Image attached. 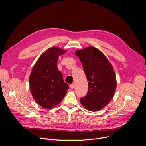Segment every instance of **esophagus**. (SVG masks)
Returning <instances> with one entry per match:
<instances>
[{
    "mask_svg": "<svg viewBox=\"0 0 146 146\" xmlns=\"http://www.w3.org/2000/svg\"><path fill=\"white\" fill-rule=\"evenodd\" d=\"M74 86H75L74 83H72V84H70V88H71V89H74Z\"/></svg>",
    "mask_w": 146,
    "mask_h": 146,
    "instance_id": "obj_1",
    "label": "esophagus"
}]
</instances>
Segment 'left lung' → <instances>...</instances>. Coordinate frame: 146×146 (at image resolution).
I'll use <instances>...</instances> for the list:
<instances>
[{
    "label": "left lung",
    "mask_w": 146,
    "mask_h": 146,
    "mask_svg": "<svg viewBox=\"0 0 146 146\" xmlns=\"http://www.w3.org/2000/svg\"><path fill=\"white\" fill-rule=\"evenodd\" d=\"M75 54L81 61L88 81L87 94L80 99V103L89 111H98L108 105L115 92L117 81L113 67L96 47L88 46Z\"/></svg>",
    "instance_id": "1"
}]
</instances>
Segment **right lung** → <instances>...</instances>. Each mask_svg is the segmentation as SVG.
<instances>
[{"label":"right lung","mask_w":146,"mask_h":146,"mask_svg":"<svg viewBox=\"0 0 146 146\" xmlns=\"http://www.w3.org/2000/svg\"><path fill=\"white\" fill-rule=\"evenodd\" d=\"M66 52V50L58 47L48 48L32 69L29 77L30 92L35 100L44 108H52L58 105L69 89L62 74L57 68L59 56Z\"/></svg>","instance_id":"add662e5"}]
</instances>
